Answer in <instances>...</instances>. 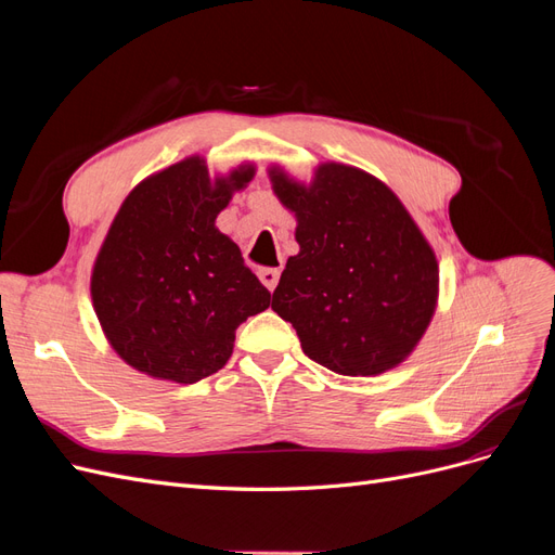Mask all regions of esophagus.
I'll return each mask as SVG.
<instances>
[{
  "mask_svg": "<svg viewBox=\"0 0 555 555\" xmlns=\"http://www.w3.org/2000/svg\"><path fill=\"white\" fill-rule=\"evenodd\" d=\"M257 275L263 282V287L268 292H273L278 287V282H280V268H259Z\"/></svg>",
  "mask_w": 555,
  "mask_h": 555,
  "instance_id": "1",
  "label": "esophagus"
}]
</instances>
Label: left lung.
I'll list each match as a JSON object with an SVG mask.
<instances>
[{
  "label": "left lung",
  "mask_w": 555,
  "mask_h": 555,
  "mask_svg": "<svg viewBox=\"0 0 555 555\" xmlns=\"http://www.w3.org/2000/svg\"><path fill=\"white\" fill-rule=\"evenodd\" d=\"M296 212L300 251L287 259L271 308L306 357L338 375H379L422 340L438 300V261L398 196L345 164H322L304 188L271 171Z\"/></svg>",
  "instance_id": "obj_1"
}]
</instances>
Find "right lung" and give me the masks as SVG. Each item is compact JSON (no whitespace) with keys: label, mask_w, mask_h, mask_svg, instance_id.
<instances>
[{"label":"right lung","mask_w":555,"mask_h":555,"mask_svg":"<svg viewBox=\"0 0 555 555\" xmlns=\"http://www.w3.org/2000/svg\"><path fill=\"white\" fill-rule=\"evenodd\" d=\"M241 166L210 182L190 157L143 180L115 215L92 271V304L113 349L137 371L194 384L224 367L236 328L271 306V292L215 229Z\"/></svg>","instance_id":"obj_1"}]
</instances>
